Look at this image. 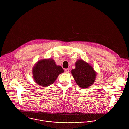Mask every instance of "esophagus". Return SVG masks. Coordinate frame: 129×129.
I'll use <instances>...</instances> for the list:
<instances>
[{
  "label": "esophagus",
  "instance_id": "1",
  "mask_svg": "<svg viewBox=\"0 0 129 129\" xmlns=\"http://www.w3.org/2000/svg\"><path fill=\"white\" fill-rule=\"evenodd\" d=\"M65 72H67V73H68L69 71V69L68 68H66V69H65Z\"/></svg>",
  "mask_w": 129,
  "mask_h": 129
}]
</instances>
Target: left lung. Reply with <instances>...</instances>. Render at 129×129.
Masks as SVG:
<instances>
[{
    "label": "left lung",
    "instance_id": "8db88e82",
    "mask_svg": "<svg viewBox=\"0 0 129 129\" xmlns=\"http://www.w3.org/2000/svg\"><path fill=\"white\" fill-rule=\"evenodd\" d=\"M71 74L77 84L82 89L93 85L97 75L93 67L82 60L76 62L75 68L71 70Z\"/></svg>",
    "mask_w": 129,
    "mask_h": 129
}]
</instances>
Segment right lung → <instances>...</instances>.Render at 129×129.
Masks as SVG:
<instances>
[{
	"mask_svg": "<svg viewBox=\"0 0 129 129\" xmlns=\"http://www.w3.org/2000/svg\"><path fill=\"white\" fill-rule=\"evenodd\" d=\"M64 72L60 65H57L52 59L38 61L32 68L33 77L35 82L41 87H46L53 84L59 75Z\"/></svg>",
	"mask_w": 129,
	"mask_h": 129,
	"instance_id": "obj_1",
	"label": "right lung"
}]
</instances>
